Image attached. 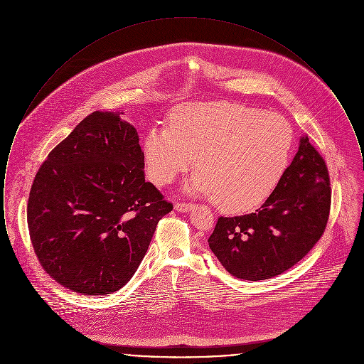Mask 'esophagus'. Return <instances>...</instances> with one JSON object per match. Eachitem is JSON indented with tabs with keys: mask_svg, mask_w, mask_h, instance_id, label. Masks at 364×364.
Listing matches in <instances>:
<instances>
[{
	"mask_svg": "<svg viewBox=\"0 0 364 364\" xmlns=\"http://www.w3.org/2000/svg\"><path fill=\"white\" fill-rule=\"evenodd\" d=\"M191 208H192V205H190V203H176V205H174V210H177V211H180V213L190 211Z\"/></svg>",
	"mask_w": 364,
	"mask_h": 364,
	"instance_id": "34e87169",
	"label": "esophagus"
}]
</instances>
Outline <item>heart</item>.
<instances>
[{"label": "heart", "instance_id": "heart-1", "mask_svg": "<svg viewBox=\"0 0 364 364\" xmlns=\"http://www.w3.org/2000/svg\"><path fill=\"white\" fill-rule=\"evenodd\" d=\"M294 134L281 116L235 104H186L176 107L168 127H151L141 141L149 178L171 183L191 166V193L210 195L228 213L258 208L285 173Z\"/></svg>", "mask_w": 364, "mask_h": 364}]
</instances>
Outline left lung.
<instances>
[{"instance_id":"8db88e82","label":"left lung","mask_w":364,"mask_h":364,"mask_svg":"<svg viewBox=\"0 0 364 364\" xmlns=\"http://www.w3.org/2000/svg\"><path fill=\"white\" fill-rule=\"evenodd\" d=\"M326 164L307 136L276 190L255 213L220 217L210 250L232 276L276 277L303 259L325 232L330 211Z\"/></svg>"}]
</instances>
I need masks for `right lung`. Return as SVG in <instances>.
<instances>
[{
    "label": "right lung",
    "mask_w": 364,
    "mask_h": 364,
    "mask_svg": "<svg viewBox=\"0 0 364 364\" xmlns=\"http://www.w3.org/2000/svg\"><path fill=\"white\" fill-rule=\"evenodd\" d=\"M143 169L138 132L120 113H91L53 149L27 205L35 254L53 279L97 296L132 278L173 208Z\"/></svg>",
    "instance_id": "1"
}]
</instances>
